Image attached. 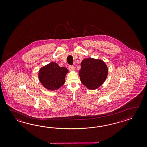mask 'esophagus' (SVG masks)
<instances>
[{"mask_svg": "<svg viewBox=\"0 0 147 147\" xmlns=\"http://www.w3.org/2000/svg\"><path fill=\"white\" fill-rule=\"evenodd\" d=\"M68 68H69V70H70V71H74V70H75V67H74V66H69Z\"/></svg>", "mask_w": 147, "mask_h": 147, "instance_id": "esophagus-1", "label": "esophagus"}]
</instances>
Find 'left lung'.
I'll list each match as a JSON object with an SVG mask.
<instances>
[{"instance_id":"8db88e82","label":"left lung","mask_w":147,"mask_h":147,"mask_svg":"<svg viewBox=\"0 0 147 147\" xmlns=\"http://www.w3.org/2000/svg\"><path fill=\"white\" fill-rule=\"evenodd\" d=\"M108 70L102 60L87 58L81 63L79 74L81 82L88 89L94 90L105 81Z\"/></svg>"}]
</instances>
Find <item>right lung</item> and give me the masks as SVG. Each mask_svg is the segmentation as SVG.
Instances as JSON below:
<instances>
[{
  "label": "right lung",
  "mask_w": 147,
  "mask_h": 147,
  "mask_svg": "<svg viewBox=\"0 0 147 147\" xmlns=\"http://www.w3.org/2000/svg\"><path fill=\"white\" fill-rule=\"evenodd\" d=\"M68 70L61 67L56 63H49L39 70L38 77L41 84L49 90H57L65 84Z\"/></svg>",
  "instance_id": "1"
}]
</instances>
